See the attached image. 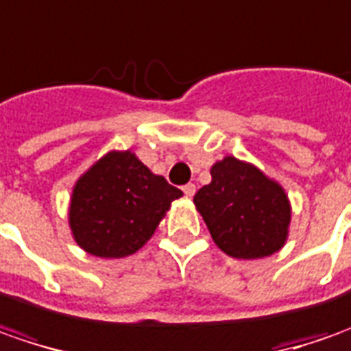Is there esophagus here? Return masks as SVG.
I'll list each match as a JSON object with an SVG mask.
<instances>
[{"label": "esophagus", "mask_w": 351, "mask_h": 351, "mask_svg": "<svg viewBox=\"0 0 351 351\" xmlns=\"http://www.w3.org/2000/svg\"><path fill=\"white\" fill-rule=\"evenodd\" d=\"M182 192L186 194L188 198H192V196L196 194V186H194V184H186V186L182 188Z\"/></svg>", "instance_id": "esophagus-1"}]
</instances>
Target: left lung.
Returning <instances> with one entry per match:
<instances>
[{
	"label": "left lung",
	"mask_w": 351,
	"mask_h": 351,
	"mask_svg": "<svg viewBox=\"0 0 351 351\" xmlns=\"http://www.w3.org/2000/svg\"><path fill=\"white\" fill-rule=\"evenodd\" d=\"M212 182L194 196L213 243L227 256L254 260L282 250L289 237L291 202L284 186L256 165L227 155L210 169Z\"/></svg>",
	"instance_id": "1"
}]
</instances>
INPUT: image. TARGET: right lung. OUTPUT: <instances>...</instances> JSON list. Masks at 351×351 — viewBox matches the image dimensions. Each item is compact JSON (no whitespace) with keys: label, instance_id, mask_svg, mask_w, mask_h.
I'll return each instance as SVG.
<instances>
[{"label":"right lung","instance_id":"right-lung-1","mask_svg":"<svg viewBox=\"0 0 351 351\" xmlns=\"http://www.w3.org/2000/svg\"><path fill=\"white\" fill-rule=\"evenodd\" d=\"M178 198L182 192L152 173L132 149H110L75 180L67 223L87 254L124 258L152 239Z\"/></svg>","mask_w":351,"mask_h":351}]
</instances>
